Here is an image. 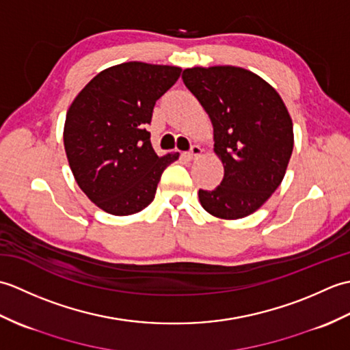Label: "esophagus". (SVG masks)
<instances>
[{
    "label": "esophagus",
    "mask_w": 350,
    "mask_h": 350,
    "mask_svg": "<svg viewBox=\"0 0 350 350\" xmlns=\"http://www.w3.org/2000/svg\"><path fill=\"white\" fill-rule=\"evenodd\" d=\"M202 152H203V148L200 147V146H196V144H194V146L191 147L189 152L183 153V156H185V158H188V159H194V158H197V156L202 154Z\"/></svg>",
    "instance_id": "esophagus-1"
}]
</instances>
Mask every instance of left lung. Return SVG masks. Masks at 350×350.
<instances>
[{"label": "left lung", "mask_w": 350, "mask_h": 350, "mask_svg": "<svg viewBox=\"0 0 350 350\" xmlns=\"http://www.w3.org/2000/svg\"><path fill=\"white\" fill-rule=\"evenodd\" d=\"M182 79L211 117L213 150L224 179L198 191L203 209L239 219L262 207L284 179L293 123L280 94L256 73L234 66L185 69Z\"/></svg>", "instance_id": "1"}]
</instances>
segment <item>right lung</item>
<instances>
[{
	"instance_id": "add662e5",
	"label": "right lung",
	"mask_w": 350,
	"mask_h": 350,
	"mask_svg": "<svg viewBox=\"0 0 350 350\" xmlns=\"http://www.w3.org/2000/svg\"><path fill=\"white\" fill-rule=\"evenodd\" d=\"M176 66L122 63L98 73L72 102L64 150L78 187L107 213L126 217L153 202L162 171L179 153L150 143L153 107L180 77Z\"/></svg>"
}]
</instances>
